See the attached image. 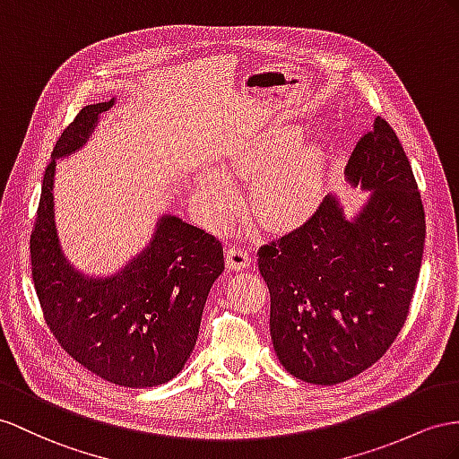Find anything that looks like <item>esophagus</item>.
I'll list each match as a JSON object with an SVG mask.
<instances>
[{
    "instance_id": "esophagus-1",
    "label": "esophagus",
    "mask_w": 459,
    "mask_h": 459,
    "mask_svg": "<svg viewBox=\"0 0 459 459\" xmlns=\"http://www.w3.org/2000/svg\"><path fill=\"white\" fill-rule=\"evenodd\" d=\"M225 257H227V265L237 269V272L246 269L252 262V255L248 254V250L242 248V246H230V248L225 252Z\"/></svg>"
}]
</instances>
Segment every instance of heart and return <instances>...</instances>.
<instances>
[{
	"instance_id": "obj_1",
	"label": "heart",
	"mask_w": 459,
	"mask_h": 459,
	"mask_svg": "<svg viewBox=\"0 0 459 459\" xmlns=\"http://www.w3.org/2000/svg\"><path fill=\"white\" fill-rule=\"evenodd\" d=\"M299 126H273L257 135L230 164V172L252 184V209L267 229L287 230L318 207L327 151L302 141ZM240 190L229 174L209 169L197 176L195 205L211 229H225L237 215Z\"/></svg>"
}]
</instances>
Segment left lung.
Segmentation results:
<instances>
[{
    "instance_id": "8db88e82",
    "label": "left lung",
    "mask_w": 459,
    "mask_h": 459,
    "mask_svg": "<svg viewBox=\"0 0 459 459\" xmlns=\"http://www.w3.org/2000/svg\"><path fill=\"white\" fill-rule=\"evenodd\" d=\"M345 180L370 192L355 217L330 194L300 229L257 252L277 359L295 378L320 385L352 378L390 349L425 248L415 176L384 117L360 137Z\"/></svg>"
}]
</instances>
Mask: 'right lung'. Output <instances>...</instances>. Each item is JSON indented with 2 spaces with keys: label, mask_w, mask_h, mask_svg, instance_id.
Here are the masks:
<instances>
[{
  "label": "right lung",
  "mask_w": 459,
  "mask_h": 459,
  "mask_svg": "<svg viewBox=\"0 0 459 459\" xmlns=\"http://www.w3.org/2000/svg\"><path fill=\"white\" fill-rule=\"evenodd\" d=\"M114 102L81 108L52 151L30 234L32 281L44 320L69 357L107 382L152 387L190 359L225 257L213 234L164 213L145 248L114 275H85L67 260L54 215L56 160L83 147Z\"/></svg>",
  "instance_id": "add662e5"
}]
</instances>
